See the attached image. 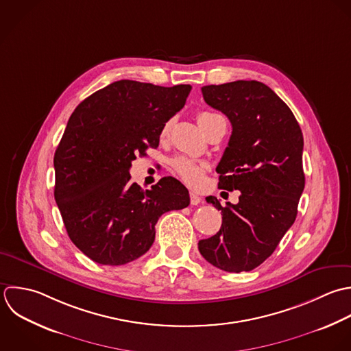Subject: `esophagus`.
<instances>
[{"label":"esophagus","instance_id":"34e87169","mask_svg":"<svg viewBox=\"0 0 351 351\" xmlns=\"http://www.w3.org/2000/svg\"><path fill=\"white\" fill-rule=\"evenodd\" d=\"M190 202H191V205H199V204L202 202V199H201V197H198L197 194L190 193Z\"/></svg>","mask_w":351,"mask_h":351}]
</instances>
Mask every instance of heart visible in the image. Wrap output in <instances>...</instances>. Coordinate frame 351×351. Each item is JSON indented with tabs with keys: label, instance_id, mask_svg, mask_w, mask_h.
<instances>
[{
	"label": "heart",
	"instance_id": "obj_1",
	"mask_svg": "<svg viewBox=\"0 0 351 351\" xmlns=\"http://www.w3.org/2000/svg\"><path fill=\"white\" fill-rule=\"evenodd\" d=\"M217 116L216 113H210V112H201L198 113L197 116V121L199 124V127L202 128V131L206 128L208 123L215 117ZM169 127H171V121H167L162 128H161V138H165L169 132ZM173 171L180 176V179L189 184V186H198L201 182H202V178H204V173H205V164L194 160V158H190V157H184V156H180V157H176L172 160L171 162Z\"/></svg>",
	"mask_w": 351,
	"mask_h": 351
}]
</instances>
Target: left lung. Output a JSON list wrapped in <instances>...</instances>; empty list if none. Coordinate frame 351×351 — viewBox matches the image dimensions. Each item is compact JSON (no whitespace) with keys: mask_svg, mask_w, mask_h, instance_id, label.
Returning <instances> with one entry per match:
<instances>
[{"mask_svg":"<svg viewBox=\"0 0 351 351\" xmlns=\"http://www.w3.org/2000/svg\"><path fill=\"white\" fill-rule=\"evenodd\" d=\"M205 102L232 124L228 146L216 168L219 187L239 190L237 205L221 206L220 231L198 243L202 257L226 272L261 265L294 224L305 187L304 136L291 109L267 84L237 80L204 86Z\"/></svg>","mask_w":351,"mask_h":351,"instance_id":"8db88e82","label":"left lung"}]
</instances>
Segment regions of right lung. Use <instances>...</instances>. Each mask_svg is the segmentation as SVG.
Here are the masks:
<instances>
[{"mask_svg": "<svg viewBox=\"0 0 351 351\" xmlns=\"http://www.w3.org/2000/svg\"><path fill=\"white\" fill-rule=\"evenodd\" d=\"M190 84L162 87L119 80L82 101L54 153V198L73 245L94 263L124 265L154 242L156 223L190 204L189 190L165 176L143 191L131 183L136 156L156 149Z\"/></svg>", "mask_w": 351, "mask_h": 351, "instance_id": "right-lung-1", "label": "right lung"}]
</instances>
